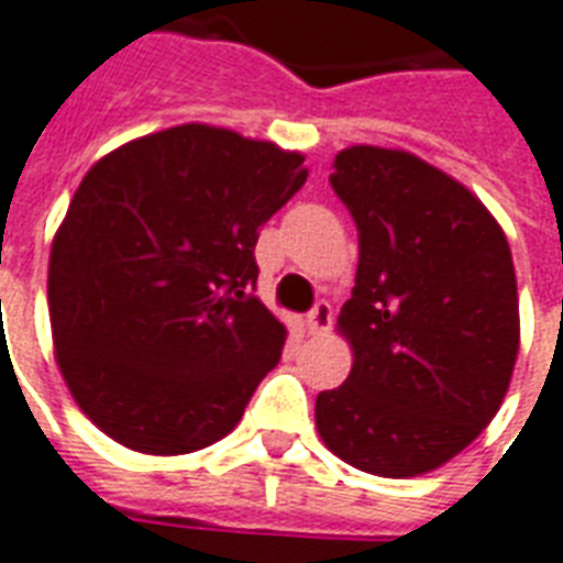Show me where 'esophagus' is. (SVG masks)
Returning <instances> with one entry per match:
<instances>
[{
	"instance_id": "esophagus-1",
	"label": "esophagus",
	"mask_w": 563,
	"mask_h": 563,
	"mask_svg": "<svg viewBox=\"0 0 563 563\" xmlns=\"http://www.w3.org/2000/svg\"><path fill=\"white\" fill-rule=\"evenodd\" d=\"M331 322H334V310H331V303L319 301L313 310H310V316H307V331H310L313 336H319L331 328Z\"/></svg>"
}]
</instances>
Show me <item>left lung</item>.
<instances>
[{"label": "left lung", "instance_id": "obj_1", "mask_svg": "<svg viewBox=\"0 0 563 563\" xmlns=\"http://www.w3.org/2000/svg\"><path fill=\"white\" fill-rule=\"evenodd\" d=\"M331 187L357 227L336 331L352 373L316 397L324 448L378 477H418L498 415L519 355L510 244L489 208L418 154L349 145Z\"/></svg>", "mask_w": 563, "mask_h": 563}]
</instances>
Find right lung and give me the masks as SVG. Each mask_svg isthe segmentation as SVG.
Masks as SVG:
<instances>
[{
	"label": "right lung",
	"instance_id": "obj_1",
	"mask_svg": "<svg viewBox=\"0 0 563 563\" xmlns=\"http://www.w3.org/2000/svg\"><path fill=\"white\" fill-rule=\"evenodd\" d=\"M303 181L301 152L197 122L119 145L82 176L47 301L59 373L98 430L178 456L239 427L286 343L250 295L253 247Z\"/></svg>",
	"mask_w": 563,
	"mask_h": 563
}]
</instances>
